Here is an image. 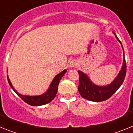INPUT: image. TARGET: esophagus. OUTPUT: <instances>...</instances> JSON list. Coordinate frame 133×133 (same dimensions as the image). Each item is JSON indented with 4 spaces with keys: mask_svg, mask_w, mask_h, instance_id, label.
Listing matches in <instances>:
<instances>
[{
    "mask_svg": "<svg viewBox=\"0 0 133 133\" xmlns=\"http://www.w3.org/2000/svg\"><path fill=\"white\" fill-rule=\"evenodd\" d=\"M77 65V62L76 61H75V60L70 62V66H71V67H75V66H76Z\"/></svg>",
    "mask_w": 133,
    "mask_h": 133,
    "instance_id": "esophagus-1",
    "label": "esophagus"
}]
</instances>
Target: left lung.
Listing matches in <instances>:
<instances>
[{
	"label": "left lung",
	"instance_id": "obj_1",
	"mask_svg": "<svg viewBox=\"0 0 133 133\" xmlns=\"http://www.w3.org/2000/svg\"><path fill=\"white\" fill-rule=\"evenodd\" d=\"M115 37L121 44V42L118 39L117 35H115ZM78 72L79 75L78 91L81 96L85 99L91 101L101 102L106 101L109 99L119 89L125 78L127 72V65L126 61L124 58V54L123 64L119 74L111 84L106 87H98V86L95 85L90 81V80L88 78L85 74L80 70H78Z\"/></svg>",
	"mask_w": 133,
	"mask_h": 133
}]
</instances>
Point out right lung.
<instances>
[{
    "instance_id": "obj_1",
    "label": "right lung",
    "mask_w": 133,
    "mask_h": 133,
    "mask_svg": "<svg viewBox=\"0 0 133 133\" xmlns=\"http://www.w3.org/2000/svg\"><path fill=\"white\" fill-rule=\"evenodd\" d=\"M66 70H63V72H61V73L56 75L53 79V81H52V83L50 84L49 90L45 93L42 95H39V96H35V97L24 96V95H22L19 94L15 90V88L12 87L8 75H7V78H8V82L10 84V87L17 94L18 97L22 98L25 103L30 104V105H32V106H41V105H43V104H46L50 103L55 98V97H56L57 90H58V84H59L60 81H61V78L63 77V75L66 73Z\"/></svg>"
}]
</instances>
